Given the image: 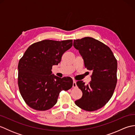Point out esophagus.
<instances>
[{"label":"esophagus","mask_w":135,"mask_h":135,"mask_svg":"<svg viewBox=\"0 0 135 135\" xmlns=\"http://www.w3.org/2000/svg\"><path fill=\"white\" fill-rule=\"evenodd\" d=\"M73 87L74 88H75L77 87V85H76V81H73Z\"/></svg>","instance_id":"obj_1"}]
</instances>
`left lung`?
Returning <instances> with one entry per match:
<instances>
[{"label":"left lung","instance_id":"obj_1","mask_svg":"<svg viewBox=\"0 0 135 135\" xmlns=\"http://www.w3.org/2000/svg\"><path fill=\"white\" fill-rule=\"evenodd\" d=\"M73 45L84 59L85 68L92 72L89 84L76 82L82 96L75 103L85 111L99 110L107 104L115 90L117 61L110 47L91 37L74 40Z\"/></svg>","mask_w":135,"mask_h":135}]
</instances>
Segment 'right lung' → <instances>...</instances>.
Returning <instances> with one entry per match:
<instances>
[{
    "instance_id": "right-lung-1",
    "label": "right lung",
    "mask_w": 135,
    "mask_h": 135,
    "mask_svg": "<svg viewBox=\"0 0 135 135\" xmlns=\"http://www.w3.org/2000/svg\"><path fill=\"white\" fill-rule=\"evenodd\" d=\"M73 46V40H44L34 43L25 51L18 65L20 92L26 104L34 110L45 111L56 104L59 93L72 88L73 79L51 74L52 66Z\"/></svg>"
}]
</instances>
